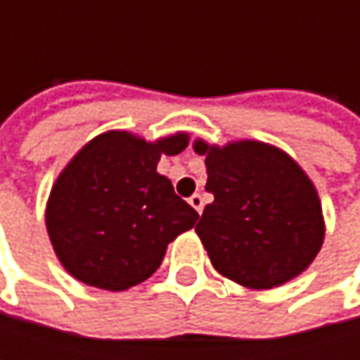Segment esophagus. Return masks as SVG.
Returning <instances> with one entry per match:
<instances>
[{
  "instance_id": "esophagus-1",
  "label": "esophagus",
  "mask_w": 360,
  "mask_h": 360,
  "mask_svg": "<svg viewBox=\"0 0 360 360\" xmlns=\"http://www.w3.org/2000/svg\"><path fill=\"white\" fill-rule=\"evenodd\" d=\"M189 204L193 206V210H195L198 214H202V210H204V198H202L200 193H193V195L189 198Z\"/></svg>"
}]
</instances>
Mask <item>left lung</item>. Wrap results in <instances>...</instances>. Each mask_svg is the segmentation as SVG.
I'll return each mask as SVG.
<instances>
[{
    "label": "left lung",
    "instance_id": "8db88e82",
    "mask_svg": "<svg viewBox=\"0 0 360 360\" xmlns=\"http://www.w3.org/2000/svg\"><path fill=\"white\" fill-rule=\"evenodd\" d=\"M204 156L206 204L195 233L212 266L250 288H279L304 273L325 240L315 183L281 148L238 139L225 146L193 141Z\"/></svg>",
    "mask_w": 360,
    "mask_h": 360
}]
</instances>
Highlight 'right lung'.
Wrapping results in <instances>:
<instances>
[{
    "mask_svg": "<svg viewBox=\"0 0 360 360\" xmlns=\"http://www.w3.org/2000/svg\"><path fill=\"white\" fill-rule=\"evenodd\" d=\"M187 143L185 131L148 141L112 129L70 158L45 206L49 242L68 275L110 292L154 275L169 244L198 221L156 171L162 154H181Z\"/></svg>",
    "mask_w": 360,
    "mask_h": 360,
    "instance_id": "right-lung-1",
    "label": "right lung"
}]
</instances>
